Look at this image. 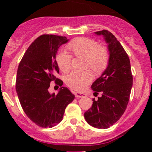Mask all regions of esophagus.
Wrapping results in <instances>:
<instances>
[{"mask_svg":"<svg viewBox=\"0 0 152 152\" xmlns=\"http://www.w3.org/2000/svg\"><path fill=\"white\" fill-rule=\"evenodd\" d=\"M75 96H76V98L79 99V98L85 97L86 94H85V93H81V92H76V93H75Z\"/></svg>","mask_w":152,"mask_h":152,"instance_id":"obj_1","label":"esophagus"}]
</instances>
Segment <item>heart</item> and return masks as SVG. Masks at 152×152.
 I'll return each mask as SVG.
<instances>
[{
  "label": "heart",
  "instance_id": "obj_1",
  "mask_svg": "<svg viewBox=\"0 0 152 152\" xmlns=\"http://www.w3.org/2000/svg\"><path fill=\"white\" fill-rule=\"evenodd\" d=\"M67 48L76 56L86 58V67H90L96 73H101L107 67L109 61V53L105 48L99 46L94 39L87 37H78L70 41ZM56 62L62 72L70 70L73 62V55L66 50L61 49L56 55ZM93 73L90 70H73L65 78L66 85L76 90L85 89L93 80Z\"/></svg>",
  "mask_w": 152,
  "mask_h": 152
}]
</instances>
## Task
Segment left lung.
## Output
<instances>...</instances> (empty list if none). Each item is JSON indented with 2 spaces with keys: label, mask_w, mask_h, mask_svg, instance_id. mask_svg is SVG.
I'll return each instance as SVG.
<instances>
[{
  "label": "left lung",
  "mask_w": 152,
  "mask_h": 152,
  "mask_svg": "<svg viewBox=\"0 0 152 152\" xmlns=\"http://www.w3.org/2000/svg\"><path fill=\"white\" fill-rule=\"evenodd\" d=\"M103 35L108 43V66L91 86L95 93L102 92L98 100L93 99L92 107L85 113V118L92 126L107 129L121 118L126 109L132 87L129 58L121 44L107 30L96 32Z\"/></svg>",
  "instance_id": "left-lung-1"
}]
</instances>
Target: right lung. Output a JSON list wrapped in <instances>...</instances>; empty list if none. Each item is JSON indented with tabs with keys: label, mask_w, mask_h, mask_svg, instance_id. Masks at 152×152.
Returning a JSON list of instances; mask_svg holds the SVG:
<instances>
[{
	"label": "right lung",
	"mask_w": 152,
	"mask_h": 152,
	"mask_svg": "<svg viewBox=\"0 0 152 152\" xmlns=\"http://www.w3.org/2000/svg\"><path fill=\"white\" fill-rule=\"evenodd\" d=\"M67 41L65 37L41 35L28 48L18 68L15 88L21 107L31 121L43 128L60 123L65 108L75 98L65 87L57 95L48 92L51 81L63 85L55 76L59 72L56 55L60 45Z\"/></svg>",
	"instance_id": "right-lung-1"
}]
</instances>
